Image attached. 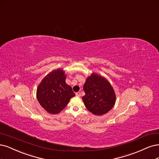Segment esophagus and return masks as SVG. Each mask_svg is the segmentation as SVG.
Listing matches in <instances>:
<instances>
[{
  "mask_svg": "<svg viewBox=\"0 0 159 159\" xmlns=\"http://www.w3.org/2000/svg\"><path fill=\"white\" fill-rule=\"evenodd\" d=\"M75 95L78 96V97H80V96H81V93H80V92L75 93Z\"/></svg>",
  "mask_w": 159,
  "mask_h": 159,
  "instance_id": "esophagus-1",
  "label": "esophagus"
}]
</instances>
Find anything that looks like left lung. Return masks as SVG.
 <instances>
[{"label": "left lung", "mask_w": 159, "mask_h": 159, "mask_svg": "<svg viewBox=\"0 0 159 159\" xmlns=\"http://www.w3.org/2000/svg\"><path fill=\"white\" fill-rule=\"evenodd\" d=\"M85 95L82 97L87 110L101 116L110 111L116 102V95L108 81L97 74L87 78L84 85Z\"/></svg>", "instance_id": "8db88e82"}]
</instances>
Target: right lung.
<instances>
[{"mask_svg":"<svg viewBox=\"0 0 159 159\" xmlns=\"http://www.w3.org/2000/svg\"><path fill=\"white\" fill-rule=\"evenodd\" d=\"M62 69L54 70L43 78L37 89V98L41 106L49 114H58L75 96L72 87L66 83Z\"/></svg>","mask_w":159,"mask_h":159,"instance_id":"add662e5","label":"right lung"}]
</instances>
